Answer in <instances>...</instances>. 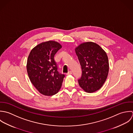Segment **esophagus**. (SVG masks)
<instances>
[{
    "label": "esophagus",
    "instance_id": "34e87169",
    "mask_svg": "<svg viewBox=\"0 0 133 133\" xmlns=\"http://www.w3.org/2000/svg\"><path fill=\"white\" fill-rule=\"evenodd\" d=\"M66 75H72V71H68V72Z\"/></svg>",
    "mask_w": 133,
    "mask_h": 133
}]
</instances>
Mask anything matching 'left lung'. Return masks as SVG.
<instances>
[{
  "label": "left lung",
  "instance_id": "left-lung-1",
  "mask_svg": "<svg viewBox=\"0 0 133 133\" xmlns=\"http://www.w3.org/2000/svg\"><path fill=\"white\" fill-rule=\"evenodd\" d=\"M81 66L82 74L78 80L80 87L86 92L100 89L106 81L109 62L105 51L97 44L85 42L75 48Z\"/></svg>",
  "mask_w": 133,
  "mask_h": 133
}]
</instances>
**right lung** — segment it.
I'll use <instances>...</instances> for the list:
<instances>
[{"instance_id":"add662e5","label":"right lung","mask_w":133,"mask_h":133,"mask_svg":"<svg viewBox=\"0 0 133 133\" xmlns=\"http://www.w3.org/2000/svg\"><path fill=\"white\" fill-rule=\"evenodd\" d=\"M62 48L58 42L49 41L34 47L28 57L27 70L30 81L42 95L51 96L60 89L65 75L59 74L54 57Z\"/></svg>"}]
</instances>
